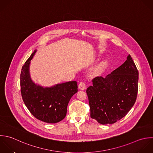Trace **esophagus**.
Instances as JSON below:
<instances>
[{
  "instance_id": "1",
  "label": "esophagus",
  "mask_w": 153,
  "mask_h": 153,
  "mask_svg": "<svg viewBox=\"0 0 153 153\" xmlns=\"http://www.w3.org/2000/svg\"><path fill=\"white\" fill-rule=\"evenodd\" d=\"M79 89L80 90H82V91H83L86 89V85L84 82H80L79 85Z\"/></svg>"
}]
</instances>
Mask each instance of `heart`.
<instances>
[{"label":"heart","mask_w":153,"mask_h":153,"mask_svg":"<svg viewBox=\"0 0 153 153\" xmlns=\"http://www.w3.org/2000/svg\"><path fill=\"white\" fill-rule=\"evenodd\" d=\"M105 63L104 62H101L100 64H98L97 67H95L92 71V74L94 76H98L101 74L102 72L104 67H105Z\"/></svg>","instance_id":"1"}]
</instances>
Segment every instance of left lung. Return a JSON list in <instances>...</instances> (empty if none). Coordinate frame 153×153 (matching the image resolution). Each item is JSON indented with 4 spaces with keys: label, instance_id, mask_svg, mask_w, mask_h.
Masks as SVG:
<instances>
[{
    "label": "left lung",
    "instance_id": "8db88e82",
    "mask_svg": "<svg viewBox=\"0 0 153 153\" xmlns=\"http://www.w3.org/2000/svg\"><path fill=\"white\" fill-rule=\"evenodd\" d=\"M138 71L130 55L105 77H97L86 90L91 117L102 125L124 117L134 106L138 94Z\"/></svg>",
    "mask_w": 153,
    "mask_h": 153
}]
</instances>
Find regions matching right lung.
<instances>
[{"label": "right lung", "instance_id": "add662e5", "mask_svg": "<svg viewBox=\"0 0 153 153\" xmlns=\"http://www.w3.org/2000/svg\"><path fill=\"white\" fill-rule=\"evenodd\" d=\"M34 50L22 66L20 75L22 100L30 112L36 119L49 123H56L65 118L68 104L77 92L76 81L43 87L33 82L30 75V61Z\"/></svg>", "mask_w": 153, "mask_h": 153}]
</instances>
